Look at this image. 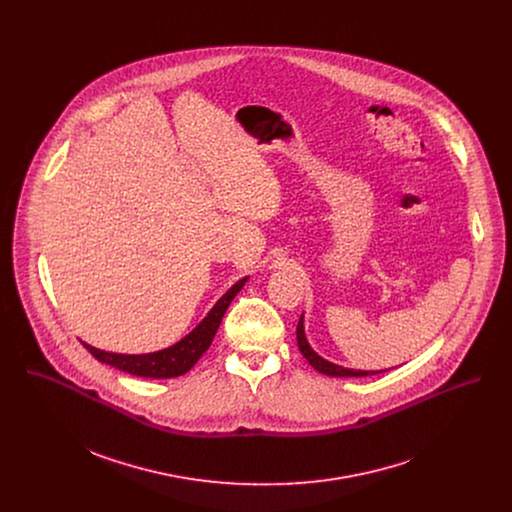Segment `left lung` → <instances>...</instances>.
<instances>
[{
	"instance_id": "1",
	"label": "left lung",
	"mask_w": 512,
	"mask_h": 512,
	"mask_svg": "<svg viewBox=\"0 0 512 512\" xmlns=\"http://www.w3.org/2000/svg\"><path fill=\"white\" fill-rule=\"evenodd\" d=\"M295 335H297V347L301 351V355L307 359V363L313 366L317 372L321 374H327V376H343V378H349V376H370V374H378V372H384V370H355V368H345V366L335 365V363H329L325 361L323 357H319L311 345L307 343V337H305V329H303V315L299 317V323H297V329H295ZM390 370V368H386Z\"/></svg>"
}]
</instances>
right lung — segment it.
Returning a JSON list of instances; mask_svg holds the SVG:
<instances>
[{
  "label": "right lung",
  "mask_w": 512,
  "mask_h": 512,
  "mask_svg": "<svg viewBox=\"0 0 512 512\" xmlns=\"http://www.w3.org/2000/svg\"><path fill=\"white\" fill-rule=\"evenodd\" d=\"M248 278L238 280L228 292L220 297L219 301L213 305V309L207 313V317L181 341L175 345L147 353V355H122V353H106L96 347H90L88 343L82 341L84 349L98 359L104 365L114 366L118 370H124L132 376H144V378H175L185 372H189L193 365L203 357V353L211 347L220 321L234 299V295L244 288Z\"/></svg>",
  "instance_id": "1"
}]
</instances>
